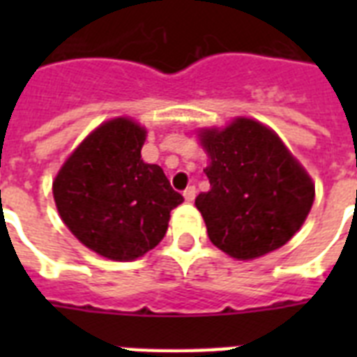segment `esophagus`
Listing matches in <instances>:
<instances>
[{
  "label": "esophagus",
  "instance_id": "34e87169",
  "mask_svg": "<svg viewBox=\"0 0 357 357\" xmlns=\"http://www.w3.org/2000/svg\"><path fill=\"white\" fill-rule=\"evenodd\" d=\"M183 196H185V200H187V202H195L196 187H187V189L183 190Z\"/></svg>",
  "mask_w": 357,
  "mask_h": 357
}]
</instances>
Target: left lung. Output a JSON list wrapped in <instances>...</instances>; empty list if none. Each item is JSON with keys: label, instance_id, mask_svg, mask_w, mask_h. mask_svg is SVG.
Returning a JSON list of instances; mask_svg holds the SVG:
<instances>
[{"label": "left lung", "instance_id": "1", "mask_svg": "<svg viewBox=\"0 0 357 357\" xmlns=\"http://www.w3.org/2000/svg\"><path fill=\"white\" fill-rule=\"evenodd\" d=\"M211 189L196 196L211 243L235 259H255L287 243L304 224L315 185L272 129L235 119L200 131Z\"/></svg>", "mask_w": 357, "mask_h": 357}]
</instances>
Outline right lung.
I'll use <instances>...</instances> for the list:
<instances>
[{"instance_id":"obj_1","label":"right lung","mask_w":357,"mask_h":357,"mask_svg":"<svg viewBox=\"0 0 357 357\" xmlns=\"http://www.w3.org/2000/svg\"><path fill=\"white\" fill-rule=\"evenodd\" d=\"M146 129L129 119L96 128L66 159L53 198L68 229L86 248L133 261L161 243L183 196L159 165L140 159Z\"/></svg>"}]
</instances>
